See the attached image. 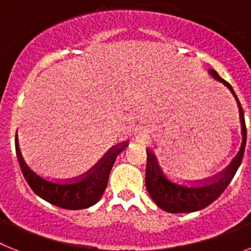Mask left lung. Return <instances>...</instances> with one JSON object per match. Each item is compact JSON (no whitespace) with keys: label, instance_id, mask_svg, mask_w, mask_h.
I'll use <instances>...</instances> for the list:
<instances>
[{"label":"left lung","instance_id":"8db88e82","mask_svg":"<svg viewBox=\"0 0 251 251\" xmlns=\"http://www.w3.org/2000/svg\"><path fill=\"white\" fill-rule=\"evenodd\" d=\"M208 74L214 77L215 80L220 81L227 89L231 92L240 112L241 121V134H243V143L238 156L235 157L231 165L227 170L221 175L219 178L214 179L211 182L203 183L199 186H186L175 182L165 175L161 170L158 162H157L154 153L147 150V168H146V187L152 197V200L156 202L158 207L171 214H182V212H195L200 211L202 208L211 205L215 200H217L220 195L226 190V187L231 182L232 177L235 176L238 168L243 162L245 146H247V127H245V117L244 110L239 101L238 97L235 94L232 86L227 81H225L220 75L215 72L214 69L208 70Z\"/></svg>","mask_w":251,"mask_h":251}]
</instances>
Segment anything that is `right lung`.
Here are the masks:
<instances>
[{
	"instance_id": "right-lung-1",
	"label": "right lung",
	"mask_w": 251,
	"mask_h": 251,
	"mask_svg": "<svg viewBox=\"0 0 251 251\" xmlns=\"http://www.w3.org/2000/svg\"><path fill=\"white\" fill-rule=\"evenodd\" d=\"M127 145L119 146L106 153V156L95 166L85 176L80 177L73 182H52L44 177L39 176L36 172L26 165L25 159L20 151L19 141H16V153L22 175L27 181L32 191L41 197L43 200L66 210H81L95 205L100 200L105 191L109 178L110 170L115 159L121 152H123Z\"/></svg>"
}]
</instances>
